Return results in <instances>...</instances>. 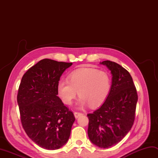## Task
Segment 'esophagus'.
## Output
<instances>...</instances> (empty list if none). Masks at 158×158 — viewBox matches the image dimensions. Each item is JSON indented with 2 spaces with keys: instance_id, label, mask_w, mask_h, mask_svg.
Segmentation results:
<instances>
[{
  "instance_id": "esophagus-1",
  "label": "esophagus",
  "mask_w": 158,
  "mask_h": 158,
  "mask_svg": "<svg viewBox=\"0 0 158 158\" xmlns=\"http://www.w3.org/2000/svg\"><path fill=\"white\" fill-rule=\"evenodd\" d=\"M82 115H83V113H79V112H75V113H74V115H75V117L76 119L78 118L79 117H80V116Z\"/></svg>"
}]
</instances>
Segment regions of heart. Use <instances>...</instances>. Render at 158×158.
<instances>
[{
	"instance_id": "heart-1",
	"label": "heart",
	"mask_w": 158,
	"mask_h": 158,
	"mask_svg": "<svg viewBox=\"0 0 158 158\" xmlns=\"http://www.w3.org/2000/svg\"><path fill=\"white\" fill-rule=\"evenodd\" d=\"M58 96L66 105H70L79 94V108L96 107L105 101L110 89V78L103 70L92 68L77 69L70 74L69 79L60 80Z\"/></svg>"
}]
</instances>
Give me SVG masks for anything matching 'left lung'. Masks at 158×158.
<instances>
[{
    "label": "left lung",
    "instance_id": "8db88e82",
    "mask_svg": "<svg viewBox=\"0 0 158 158\" xmlns=\"http://www.w3.org/2000/svg\"><path fill=\"white\" fill-rule=\"evenodd\" d=\"M100 64L106 66L110 71L111 86L100 108L88 114V134L94 145L106 149L119 143L132 128L138 96L127 70L109 60Z\"/></svg>",
    "mask_w": 158,
    "mask_h": 158
}]
</instances>
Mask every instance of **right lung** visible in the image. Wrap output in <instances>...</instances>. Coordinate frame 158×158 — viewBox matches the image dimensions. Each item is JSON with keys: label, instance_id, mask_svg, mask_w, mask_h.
Here are the masks:
<instances>
[{"label": "right lung", "instance_id": "obj_1", "mask_svg": "<svg viewBox=\"0 0 158 158\" xmlns=\"http://www.w3.org/2000/svg\"><path fill=\"white\" fill-rule=\"evenodd\" d=\"M72 62L40 60L22 77L18 104L22 126L33 142L48 150L68 141L75 118L58 96L60 78Z\"/></svg>", "mask_w": 158, "mask_h": 158}]
</instances>
